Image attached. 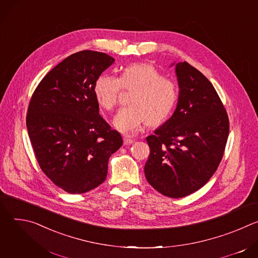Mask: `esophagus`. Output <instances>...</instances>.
Here are the masks:
<instances>
[{
    "instance_id": "1",
    "label": "esophagus",
    "mask_w": 258,
    "mask_h": 258,
    "mask_svg": "<svg viewBox=\"0 0 258 258\" xmlns=\"http://www.w3.org/2000/svg\"><path fill=\"white\" fill-rule=\"evenodd\" d=\"M135 142V139H132V138H130V137H124L123 138V143H124V145H131V144H133Z\"/></svg>"
}]
</instances>
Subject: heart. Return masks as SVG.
<instances>
[{
	"label": "heart",
	"instance_id": "1",
	"mask_svg": "<svg viewBox=\"0 0 258 258\" xmlns=\"http://www.w3.org/2000/svg\"><path fill=\"white\" fill-rule=\"evenodd\" d=\"M122 89L132 91L128 97L131 104L118 110L113 125L125 135L138 133L146 122L150 125L162 122L178 98L176 84L147 63L126 66L119 78L103 73L94 84V95L103 109L112 110Z\"/></svg>",
	"mask_w": 258,
	"mask_h": 258
}]
</instances>
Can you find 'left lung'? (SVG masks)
I'll list each match as a JSON object with an SVG mask.
<instances>
[{"instance_id":"left-lung-1","label":"left lung","mask_w":258,"mask_h":258,"mask_svg":"<svg viewBox=\"0 0 258 258\" xmlns=\"http://www.w3.org/2000/svg\"><path fill=\"white\" fill-rule=\"evenodd\" d=\"M175 73L179 88L176 108L146 138L150 155L144 171L159 193L181 198L202 188L217 169L230 123L215 89L198 69L178 62Z\"/></svg>"}]
</instances>
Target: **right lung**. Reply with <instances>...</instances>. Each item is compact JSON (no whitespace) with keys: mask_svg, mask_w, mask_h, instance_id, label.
<instances>
[{"mask_svg":"<svg viewBox=\"0 0 258 258\" xmlns=\"http://www.w3.org/2000/svg\"><path fill=\"white\" fill-rule=\"evenodd\" d=\"M114 58L96 51L70 55L33 92L26 115L30 143L44 173L70 194L89 192L106 179L120 134L99 114L94 84Z\"/></svg>","mask_w":258,"mask_h":258,"instance_id":"right-lung-1","label":"right lung"}]
</instances>
